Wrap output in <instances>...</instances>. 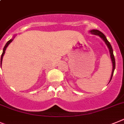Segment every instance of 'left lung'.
Returning a JSON list of instances; mask_svg holds the SVG:
<instances>
[{
    "label": "left lung",
    "mask_w": 124,
    "mask_h": 124,
    "mask_svg": "<svg viewBox=\"0 0 124 124\" xmlns=\"http://www.w3.org/2000/svg\"><path fill=\"white\" fill-rule=\"evenodd\" d=\"M90 32H91V34H95V35H99V37H101V38L104 40V41L105 42V43L106 44V45L107 46V47H108V49H109L110 54V57H111V59H112V64H113V69H112V72L111 78H110V80H111L112 78L113 74H114V70H115V67H116V61H115V58H114V54H113L112 47V46H111V45H110V42L108 41V40H107V39H106V37H105V35H104L103 33H102V32H100L99 31H98V30H92V31H90Z\"/></svg>",
    "instance_id": "obj_1"
}]
</instances>
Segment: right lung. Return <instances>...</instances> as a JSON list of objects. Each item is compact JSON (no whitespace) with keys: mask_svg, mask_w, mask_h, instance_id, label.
Here are the masks:
<instances>
[{"mask_svg":"<svg viewBox=\"0 0 124 124\" xmlns=\"http://www.w3.org/2000/svg\"><path fill=\"white\" fill-rule=\"evenodd\" d=\"M13 40V39H10V40H8V42H7V44H5V46H4V49H3V52L2 54V55H1V59H0V64L2 65V59H3V56H4V54H5V50H6V48L7 47V46L9 45V44H10V42H12Z\"/></svg>","mask_w":124,"mask_h":124,"instance_id":"add662e5","label":"right lung"}]
</instances>
